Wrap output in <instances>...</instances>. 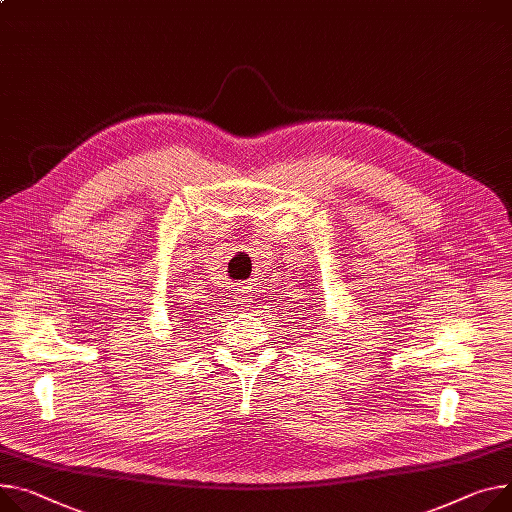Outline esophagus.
I'll use <instances>...</instances> for the list:
<instances>
[{
	"mask_svg": "<svg viewBox=\"0 0 512 512\" xmlns=\"http://www.w3.org/2000/svg\"><path fill=\"white\" fill-rule=\"evenodd\" d=\"M250 299L248 297H244V295H240V303H248Z\"/></svg>",
	"mask_w": 512,
	"mask_h": 512,
	"instance_id": "1",
	"label": "esophagus"
}]
</instances>
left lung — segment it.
Wrapping results in <instances>:
<instances>
[{
  "label": "left lung",
  "mask_w": 512,
  "mask_h": 512,
  "mask_svg": "<svg viewBox=\"0 0 512 512\" xmlns=\"http://www.w3.org/2000/svg\"><path fill=\"white\" fill-rule=\"evenodd\" d=\"M303 309H305V307H303Z\"/></svg>",
  "instance_id": "left-lung-1"
}]
</instances>
